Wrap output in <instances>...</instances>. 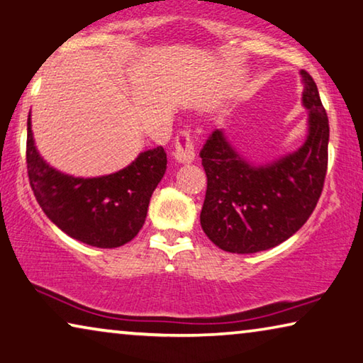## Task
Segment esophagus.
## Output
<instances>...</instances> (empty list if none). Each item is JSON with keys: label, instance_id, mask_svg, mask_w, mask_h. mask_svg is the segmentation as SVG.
I'll return each mask as SVG.
<instances>
[{"label": "esophagus", "instance_id": "obj_1", "mask_svg": "<svg viewBox=\"0 0 363 363\" xmlns=\"http://www.w3.org/2000/svg\"><path fill=\"white\" fill-rule=\"evenodd\" d=\"M172 156H174L177 163H182V164L192 163V161L196 160V150H194L191 137H189L186 130H182V132H179V135L176 137Z\"/></svg>", "mask_w": 363, "mask_h": 363}]
</instances>
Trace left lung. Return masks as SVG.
<instances>
[{
    "label": "left lung",
    "instance_id": "left-lung-1",
    "mask_svg": "<svg viewBox=\"0 0 363 363\" xmlns=\"http://www.w3.org/2000/svg\"><path fill=\"white\" fill-rule=\"evenodd\" d=\"M300 74L308 135L298 150L272 163L252 164L216 128L200 151L207 174L200 225L226 252L252 254L280 245L306 223L320 200L329 122L316 83L305 69Z\"/></svg>",
    "mask_w": 363,
    "mask_h": 363
}]
</instances>
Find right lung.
Instances as JSON below:
<instances>
[{"label": "right lung", "instance_id": "1", "mask_svg": "<svg viewBox=\"0 0 363 363\" xmlns=\"http://www.w3.org/2000/svg\"><path fill=\"white\" fill-rule=\"evenodd\" d=\"M27 174L37 202L63 233L112 250L132 241L147 218L151 194L166 172L163 147L147 150L127 167L99 177H74L55 169L37 151L27 118Z\"/></svg>", "mask_w": 363, "mask_h": 363}]
</instances>
